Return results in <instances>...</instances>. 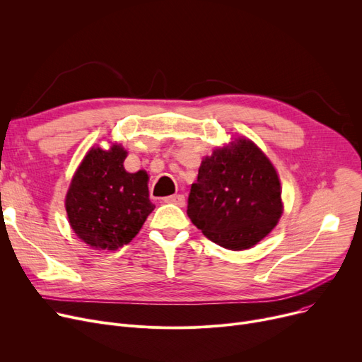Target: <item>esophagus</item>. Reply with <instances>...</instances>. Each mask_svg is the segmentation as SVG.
I'll return each mask as SVG.
<instances>
[{
    "mask_svg": "<svg viewBox=\"0 0 362 362\" xmlns=\"http://www.w3.org/2000/svg\"><path fill=\"white\" fill-rule=\"evenodd\" d=\"M164 202H167V204H175V205H177V206H185V197L183 195H171V197H167V198H164L163 199Z\"/></svg>",
    "mask_w": 362,
    "mask_h": 362,
    "instance_id": "esophagus-1",
    "label": "esophagus"
}]
</instances>
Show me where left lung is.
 <instances>
[{
    "instance_id": "obj_1",
    "label": "left lung",
    "mask_w": 362,
    "mask_h": 362,
    "mask_svg": "<svg viewBox=\"0 0 362 362\" xmlns=\"http://www.w3.org/2000/svg\"><path fill=\"white\" fill-rule=\"evenodd\" d=\"M283 211L280 180L270 160L248 139L205 157L191 186L187 216L226 250H248L267 236Z\"/></svg>"
}]
</instances>
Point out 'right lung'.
Listing matches in <instances>:
<instances>
[{"instance_id": "obj_1", "label": "right lung", "mask_w": 362, "mask_h": 362, "mask_svg": "<svg viewBox=\"0 0 362 362\" xmlns=\"http://www.w3.org/2000/svg\"><path fill=\"white\" fill-rule=\"evenodd\" d=\"M120 145L92 148L73 176L66 210L74 233L101 250H117L138 235L156 205L149 201L148 175L127 173Z\"/></svg>"}]
</instances>
